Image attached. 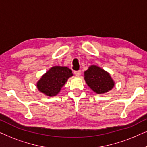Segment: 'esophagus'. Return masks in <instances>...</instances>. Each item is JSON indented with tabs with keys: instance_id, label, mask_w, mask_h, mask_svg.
<instances>
[{
	"instance_id": "esophagus-1",
	"label": "esophagus",
	"mask_w": 147,
	"mask_h": 147,
	"mask_svg": "<svg viewBox=\"0 0 147 147\" xmlns=\"http://www.w3.org/2000/svg\"><path fill=\"white\" fill-rule=\"evenodd\" d=\"M74 74L78 77V76H80V75H81V71H80V70H78V71H74Z\"/></svg>"
}]
</instances>
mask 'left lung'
<instances>
[{
  "instance_id": "obj_1",
  "label": "left lung",
  "mask_w": 147,
  "mask_h": 147,
  "mask_svg": "<svg viewBox=\"0 0 147 147\" xmlns=\"http://www.w3.org/2000/svg\"><path fill=\"white\" fill-rule=\"evenodd\" d=\"M87 85L98 94L106 93L114 86V82L107 71L96 65L90 66L84 72Z\"/></svg>"
}]
</instances>
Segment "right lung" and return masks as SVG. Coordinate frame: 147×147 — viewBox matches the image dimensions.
I'll return each mask as SVG.
<instances>
[{"instance_id": "1", "label": "right lung", "mask_w": 147, "mask_h": 147, "mask_svg": "<svg viewBox=\"0 0 147 147\" xmlns=\"http://www.w3.org/2000/svg\"><path fill=\"white\" fill-rule=\"evenodd\" d=\"M71 76H73L72 71L68 67L54 66L37 82V89L46 96H55L60 92L68 78Z\"/></svg>"}]
</instances>
